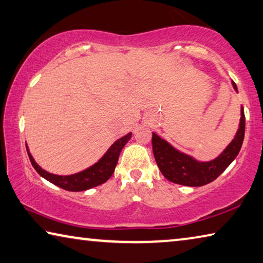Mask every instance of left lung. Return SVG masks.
<instances>
[{"label": "left lung", "mask_w": 263, "mask_h": 263, "mask_svg": "<svg viewBox=\"0 0 263 263\" xmlns=\"http://www.w3.org/2000/svg\"><path fill=\"white\" fill-rule=\"evenodd\" d=\"M232 86L237 92L234 81H232ZM245 112L241 106V118L235 136L221 154L211 161L196 160L194 156L179 151L156 133H153V153L157 167L165 179L174 183L188 187H201L211 183L236 159L245 139Z\"/></svg>", "instance_id": "1"}]
</instances>
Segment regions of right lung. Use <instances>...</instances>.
<instances>
[{
    "instance_id": "1",
    "label": "right lung",
    "mask_w": 263,
    "mask_h": 263,
    "mask_svg": "<svg viewBox=\"0 0 263 263\" xmlns=\"http://www.w3.org/2000/svg\"><path fill=\"white\" fill-rule=\"evenodd\" d=\"M133 133H128L127 135L120 137L107 149L98 162L91 164L83 171L79 173L70 174V175H58L52 174L43 169L41 165L36 162L33 155L30 154L28 144H26L28 156H29L30 162L35 168V171L41 175L43 179L49 181L50 183L58 185V187L64 189L68 192H84L91 189L98 185L102 184L110 179L112 173L115 171L116 164H118L120 153L124 145L130 140Z\"/></svg>"
}]
</instances>
